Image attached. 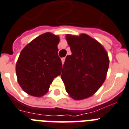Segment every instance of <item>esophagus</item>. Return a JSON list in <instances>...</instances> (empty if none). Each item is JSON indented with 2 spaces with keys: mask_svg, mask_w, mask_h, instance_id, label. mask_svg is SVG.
Masks as SVG:
<instances>
[{
  "mask_svg": "<svg viewBox=\"0 0 129 129\" xmlns=\"http://www.w3.org/2000/svg\"><path fill=\"white\" fill-rule=\"evenodd\" d=\"M65 59H66V58H65V57L61 58V62H62V64H63V63H64Z\"/></svg>",
  "mask_w": 129,
  "mask_h": 129,
  "instance_id": "esophagus-1",
  "label": "esophagus"
}]
</instances>
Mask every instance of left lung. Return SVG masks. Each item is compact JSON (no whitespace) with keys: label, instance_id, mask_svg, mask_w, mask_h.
<instances>
[{"label":"left lung","instance_id":"1","mask_svg":"<svg viewBox=\"0 0 129 129\" xmlns=\"http://www.w3.org/2000/svg\"><path fill=\"white\" fill-rule=\"evenodd\" d=\"M72 55L66 58L61 75L66 91L76 100L91 97L106 80L109 58L104 47L87 34L66 35Z\"/></svg>","mask_w":129,"mask_h":129}]
</instances>
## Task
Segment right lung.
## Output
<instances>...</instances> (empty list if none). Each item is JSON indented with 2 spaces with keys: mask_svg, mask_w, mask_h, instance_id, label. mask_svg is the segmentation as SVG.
<instances>
[{
  "mask_svg": "<svg viewBox=\"0 0 129 129\" xmlns=\"http://www.w3.org/2000/svg\"><path fill=\"white\" fill-rule=\"evenodd\" d=\"M59 36L47 32L27 44L16 63L17 81L25 93L42 97L50 84L60 75L62 63L58 56Z\"/></svg>",
  "mask_w": 129,
  "mask_h": 129,
  "instance_id": "add662e5",
  "label": "right lung"
}]
</instances>
